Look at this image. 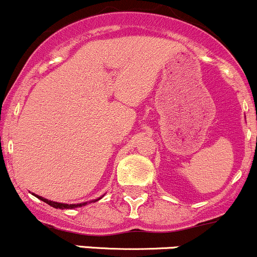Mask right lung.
<instances>
[{
	"instance_id": "1",
	"label": "right lung",
	"mask_w": 257,
	"mask_h": 257,
	"mask_svg": "<svg viewBox=\"0 0 257 257\" xmlns=\"http://www.w3.org/2000/svg\"><path fill=\"white\" fill-rule=\"evenodd\" d=\"M34 196H36L38 199H40L41 201L46 202V204H49L50 206L55 207V208H61V210H64V208H69V210H72V208H77V207H81V206H85V205L90 204V202H95V201H98L100 199H102V196H100L98 199H95V200H91V201H85V202H80V204H62V202H57V201H51V200H47L45 199V197L42 196H39V195H35V194H33Z\"/></svg>"
}]
</instances>
